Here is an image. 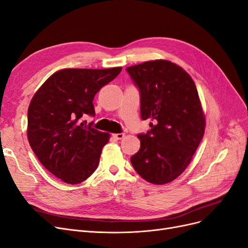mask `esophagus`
<instances>
[{
	"label": "esophagus",
	"mask_w": 248,
	"mask_h": 248,
	"mask_svg": "<svg viewBox=\"0 0 248 248\" xmlns=\"http://www.w3.org/2000/svg\"><path fill=\"white\" fill-rule=\"evenodd\" d=\"M113 137L116 139V140H122L124 138V133H121V134H114Z\"/></svg>",
	"instance_id": "obj_1"
}]
</instances>
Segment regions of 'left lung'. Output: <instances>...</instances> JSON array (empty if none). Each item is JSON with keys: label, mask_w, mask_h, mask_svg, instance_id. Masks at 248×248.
Instances as JSON below:
<instances>
[{"label": "left lung", "mask_w": 248, "mask_h": 248, "mask_svg": "<svg viewBox=\"0 0 248 248\" xmlns=\"http://www.w3.org/2000/svg\"><path fill=\"white\" fill-rule=\"evenodd\" d=\"M125 70L140 90L141 117L154 122L147 134L138 135L141 148L131 162L148 182L168 184L188 166L204 134L196 84L181 67L165 60Z\"/></svg>", "instance_id": "1"}]
</instances>
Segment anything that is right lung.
Here are the masks:
<instances>
[{
  "instance_id": "1",
  "label": "right lung",
  "mask_w": 248,
  "mask_h": 248,
  "mask_svg": "<svg viewBox=\"0 0 248 248\" xmlns=\"http://www.w3.org/2000/svg\"><path fill=\"white\" fill-rule=\"evenodd\" d=\"M122 68L63 69L52 74L31 99L27 138L40 163L69 185L81 184L96 170L109 135L82 122L95 115L93 99Z\"/></svg>"
}]
</instances>
